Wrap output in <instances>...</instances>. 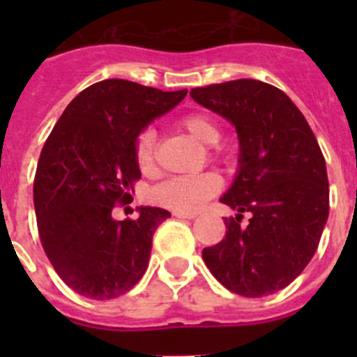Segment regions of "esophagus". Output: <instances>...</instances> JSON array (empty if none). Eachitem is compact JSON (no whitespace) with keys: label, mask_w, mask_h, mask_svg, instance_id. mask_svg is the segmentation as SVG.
<instances>
[{"label":"esophagus","mask_w":357,"mask_h":357,"mask_svg":"<svg viewBox=\"0 0 357 357\" xmlns=\"http://www.w3.org/2000/svg\"><path fill=\"white\" fill-rule=\"evenodd\" d=\"M173 216L181 218V220H193L195 214H191V213H178V211H175V213H173Z\"/></svg>","instance_id":"obj_1"}]
</instances>
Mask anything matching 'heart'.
Here are the masks:
<instances>
[{
    "label": "heart",
    "instance_id": "obj_1",
    "mask_svg": "<svg viewBox=\"0 0 357 357\" xmlns=\"http://www.w3.org/2000/svg\"><path fill=\"white\" fill-rule=\"evenodd\" d=\"M178 127L184 128L195 139L204 144H216L222 139V130L211 116L204 112H191L178 119ZM134 155L137 168L143 173L155 172L157 148L155 132L151 128L139 132L135 137ZM222 181L214 173H197V175H176L166 178L151 189V200L159 206L169 207L178 213H195L204 202L220 191Z\"/></svg>",
    "mask_w": 357,
    "mask_h": 357
}]
</instances>
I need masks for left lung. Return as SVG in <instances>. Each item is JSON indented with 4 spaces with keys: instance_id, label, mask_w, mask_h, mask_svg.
I'll return each instance as SVG.
<instances>
[{
    "instance_id": "obj_1",
    "label": "left lung",
    "mask_w": 357,
    "mask_h": 357,
    "mask_svg": "<svg viewBox=\"0 0 357 357\" xmlns=\"http://www.w3.org/2000/svg\"><path fill=\"white\" fill-rule=\"evenodd\" d=\"M202 107L229 119L239 139V169L222 204L225 238L204 248V263L227 289L272 295L307 266L329 216L326 159L313 130L286 93L241 78L191 89ZM251 214L241 225L242 213Z\"/></svg>"
}]
</instances>
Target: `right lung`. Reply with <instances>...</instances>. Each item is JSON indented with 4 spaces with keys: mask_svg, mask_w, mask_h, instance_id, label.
<instances>
[{
    "mask_svg": "<svg viewBox=\"0 0 357 357\" xmlns=\"http://www.w3.org/2000/svg\"><path fill=\"white\" fill-rule=\"evenodd\" d=\"M185 94L96 82L66 107L44 143L33 181L37 229L55 272L78 295L116 298L146 272L153 232L172 214L139 207L137 220L116 222L112 209L130 200L141 178L135 137Z\"/></svg>",
    "mask_w": 357,
    "mask_h": 357,
    "instance_id": "1",
    "label": "right lung"
}]
</instances>
